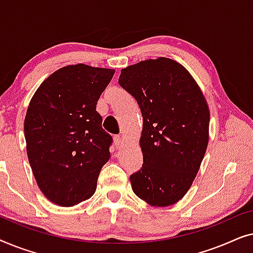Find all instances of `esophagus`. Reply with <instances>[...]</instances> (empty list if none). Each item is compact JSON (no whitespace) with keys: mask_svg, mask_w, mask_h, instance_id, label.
Segmentation results:
<instances>
[{"mask_svg":"<svg viewBox=\"0 0 253 253\" xmlns=\"http://www.w3.org/2000/svg\"><path fill=\"white\" fill-rule=\"evenodd\" d=\"M114 140H115V144L116 146H121L124 143V139H123V136H121V134H117V136L114 137Z\"/></svg>","mask_w":253,"mask_h":253,"instance_id":"obj_1","label":"esophagus"}]
</instances>
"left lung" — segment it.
Masks as SVG:
<instances>
[{
	"label": "left lung",
	"mask_w": 253,
	"mask_h": 253,
	"mask_svg": "<svg viewBox=\"0 0 253 253\" xmlns=\"http://www.w3.org/2000/svg\"><path fill=\"white\" fill-rule=\"evenodd\" d=\"M120 85L139 105L143 167L130 176L134 195L167 207L191 188L206 153L210 109L191 74L168 57L140 61L121 70Z\"/></svg>",
	"instance_id": "left-lung-1"
}]
</instances>
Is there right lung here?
I'll list each match as a JSON object with an SVG mask.
<instances>
[{
	"label": "right lung",
	"instance_id": "add662e5",
	"mask_svg": "<svg viewBox=\"0 0 253 253\" xmlns=\"http://www.w3.org/2000/svg\"><path fill=\"white\" fill-rule=\"evenodd\" d=\"M114 74L67 65L44 79L31 99L24 121L27 158L38 186L55 205L70 207L94 195L112 144L96 103Z\"/></svg>",
	"mask_w": 253,
	"mask_h": 253
}]
</instances>
